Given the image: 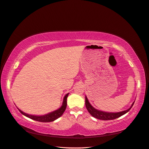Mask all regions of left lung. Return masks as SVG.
<instances>
[{
	"instance_id": "obj_1",
	"label": "left lung",
	"mask_w": 149,
	"mask_h": 149,
	"mask_svg": "<svg viewBox=\"0 0 149 149\" xmlns=\"http://www.w3.org/2000/svg\"><path fill=\"white\" fill-rule=\"evenodd\" d=\"M135 102V101H134ZM134 102L132 104L131 106H130L128 109L123 111L119 112H104L100 110H97L95 108L93 107L91 104L89 103L86 96H85V105L86 107V109L89 112V114H91L94 118H95L98 119L107 120H113L116 118H118L119 117L123 116L124 114H126L128 111H130L132 107L133 106Z\"/></svg>"
}]
</instances>
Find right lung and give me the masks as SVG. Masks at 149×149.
Returning a JSON list of instances; mask_svg holds the SVG:
<instances>
[{"mask_svg": "<svg viewBox=\"0 0 149 149\" xmlns=\"http://www.w3.org/2000/svg\"><path fill=\"white\" fill-rule=\"evenodd\" d=\"M69 93L66 94L65 96L63 98V103L61 106L55 111H54L53 112H49V113H48L47 114L42 115V116H34V115H31L29 114L24 112L23 111H22L20 109H19V108H17L19 111L21 112V114L24 115L25 116L27 117V118L35 120H37L38 122H42V123H49V122H52L54 121L55 120L57 119L58 118H59L60 117L62 116V114H63V112H65L66 106H67V97L68 96Z\"/></svg>", "mask_w": 149, "mask_h": 149, "instance_id": "1", "label": "right lung"}]
</instances>
